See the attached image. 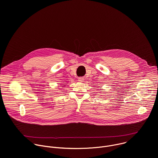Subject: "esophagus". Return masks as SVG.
I'll return each instance as SVG.
<instances>
[{
  "label": "esophagus",
  "mask_w": 158,
  "mask_h": 158,
  "mask_svg": "<svg viewBox=\"0 0 158 158\" xmlns=\"http://www.w3.org/2000/svg\"><path fill=\"white\" fill-rule=\"evenodd\" d=\"M78 80H79V82H84V79L83 77H79V78H78Z\"/></svg>",
  "instance_id": "obj_1"
}]
</instances>
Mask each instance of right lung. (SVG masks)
Returning <instances> with one entry per match:
<instances>
[{"instance_id":"obj_1","label":"right lung","mask_w":158,"mask_h":158,"mask_svg":"<svg viewBox=\"0 0 158 158\" xmlns=\"http://www.w3.org/2000/svg\"><path fill=\"white\" fill-rule=\"evenodd\" d=\"M62 85H63V86H62V87H64V85H65V84H62Z\"/></svg>"}]
</instances>
